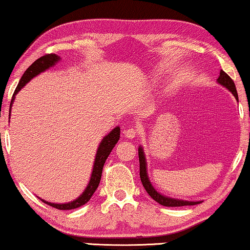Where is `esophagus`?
Returning a JSON list of instances; mask_svg holds the SVG:
<instances>
[{"mask_svg":"<svg viewBox=\"0 0 250 250\" xmlns=\"http://www.w3.org/2000/svg\"><path fill=\"white\" fill-rule=\"evenodd\" d=\"M137 136V130L135 128H129L125 130V137L128 138V139H132Z\"/></svg>","mask_w":250,"mask_h":250,"instance_id":"34e87169","label":"esophagus"}]
</instances>
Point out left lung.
Masks as SVG:
<instances>
[{"instance_id": "left-lung-1", "label": "left lung", "mask_w": 250, "mask_h": 250, "mask_svg": "<svg viewBox=\"0 0 250 250\" xmlns=\"http://www.w3.org/2000/svg\"><path fill=\"white\" fill-rule=\"evenodd\" d=\"M218 83L221 84L222 86L228 88L230 92L232 93L234 98L238 101V93L236 89V85H234L233 81L231 80L228 74L226 72L220 70V75L218 78ZM138 155H139V164H140V180L141 183H143L145 189H146L147 193L150 195L152 199H154L156 202L162 204L164 207H184V206H195V204L201 203V201H185V200H178V199H173V197H168L161 194V193L157 192L155 189L154 186H152L151 182L149 181L148 173H147V162H146V156L144 154L143 147L138 148Z\"/></svg>"}]
</instances>
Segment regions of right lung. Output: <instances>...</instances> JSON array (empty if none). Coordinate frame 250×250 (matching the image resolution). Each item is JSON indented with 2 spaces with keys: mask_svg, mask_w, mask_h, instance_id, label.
I'll return each instance as SVG.
<instances>
[{
  "mask_svg": "<svg viewBox=\"0 0 250 250\" xmlns=\"http://www.w3.org/2000/svg\"><path fill=\"white\" fill-rule=\"evenodd\" d=\"M59 59H61V57L57 55L48 54V55L42 56V57L38 58L35 62H32V64L28 67V69L25 70L23 75H22L20 82H19L16 91H14V93H13V96H12V100H11L10 105L12 106L14 98H16L18 92L20 91V89L23 87L24 85L27 84L30 80H31V78L37 76L40 73L44 72L46 69L50 68V67L54 66L55 64H57V62H59ZM10 112H11V109H10ZM119 139H120V126H115L112 131H110L109 135H106L103 138L101 143H100L98 151H96L92 175H91V178H89V183L86 186V188H85V191L82 193V194L78 196L76 200H74V201H72V202H68V203H64V204L58 203L57 204V203L47 202V201L42 199V202L48 204V206L58 208V210H72V208H80L82 206H84L85 203H87L88 201L91 200L92 195L94 194V192L96 191V188H98V186L100 184V181H101L104 163H105L106 158L109 157L110 152L112 151V149L114 148L115 145H117Z\"/></svg>",
  "mask_w": 250,
  "mask_h": 250,
  "instance_id": "1",
  "label": "right lung"
}]
</instances>
